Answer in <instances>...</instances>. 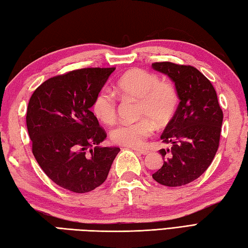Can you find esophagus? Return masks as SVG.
I'll return each mask as SVG.
<instances>
[{"label":"esophagus","mask_w":248,"mask_h":248,"mask_svg":"<svg viewBox=\"0 0 248 248\" xmlns=\"http://www.w3.org/2000/svg\"><path fill=\"white\" fill-rule=\"evenodd\" d=\"M133 150H134V151H136V152H138V153H140V154H142V155H146V154H149V150H145V149H138V148H134Z\"/></svg>","instance_id":"esophagus-1"}]
</instances>
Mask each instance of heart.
I'll list each match as a JSON object with an SVG mask.
<instances>
[{
  "label": "heart",
  "instance_id": "1",
  "mask_svg": "<svg viewBox=\"0 0 248 248\" xmlns=\"http://www.w3.org/2000/svg\"><path fill=\"white\" fill-rule=\"evenodd\" d=\"M115 92L122 98L137 102L135 122L120 123L110 131L114 143L125 146H139L153 134L155 125L169 122L178 107L179 96L174 85L160 81L157 76L143 69H131L118 79ZM117 99L108 90L99 91L93 102L95 117L105 124H112L117 119Z\"/></svg>",
  "mask_w": 248,
  "mask_h": 248
}]
</instances>
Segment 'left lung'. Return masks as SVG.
Listing matches in <instances>:
<instances>
[{"mask_svg":"<svg viewBox=\"0 0 248 248\" xmlns=\"http://www.w3.org/2000/svg\"><path fill=\"white\" fill-rule=\"evenodd\" d=\"M153 69L175 85L180 103L160 139L171 143L161 149L164 165L153 173L159 184L176 187L190 183L209 168L219 145L223 111L210 80L190 65L156 62Z\"/></svg>","mask_w":248,"mask_h":248,"instance_id":"8db88e82","label":"left lung"}]
</instances>
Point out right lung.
I'll return each instance as SVG.
<instances>
[{
  "label": "right lung",
  "mask_w": 248,
  "mask_h": 248,
  "mask_svg": "<svg viewBox=\"0 0 248 248\" xmlns=\"http://www.w3.org/2000/svg\"><path fill=\"white\" fill-rule=\"evenodd\" d=\"M110 68H81L46 80L34 91L27 111L32 152L40 168L61 187L82 194L106 181L117 146L91 111Z\"/></svg>",
  "instance_id": "add662e5"
}]
</instances>
